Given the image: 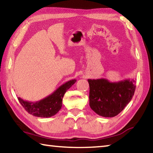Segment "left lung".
I'll return each mask as SVG.
<instances>
[{"instance_id": "1", "label": "left lung", "mask_w": 153, "mask_h": 153, "mask_svg": "<svg viewBox=\"0 0 153 153\" xmlns=\"http://www.w3.org/2000/svg\"><path fill=\"white\" fill-rule=\"evenodd\" d=\"M90 86V107L98 115L113 117L130 102L136 90V81L126 79L111 82L105 78L88 79Z\"/></svg>"}]
</instances>
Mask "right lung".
<instances>
[{
  "instance_id": "1",
  "label": "right lung",
  "mask_w": 153,
  "mask_h": 153,
  "mask_svg": "<svg viewBox=\"0 0 153 153\" xmlns=\"http://www.w3.org/2000/svg\"><path fill=\"white\" fill-rule=\"evenodd\" d=\"M76 79L69 80L56 89L51 95L37 102H29L17 97L21 105L28 113L35 117H51L57 113L62 107L65 93L76 83Z\"/></svg>"
}]
</instances>
